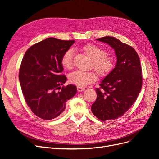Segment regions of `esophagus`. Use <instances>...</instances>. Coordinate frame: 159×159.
Masks as SVG:
<instances>
[{
    "instance_id": "34e87169",
    "label": "esophagus",
    "mask_w": 159,
    "mask_h": 159,
    "mask_svg": "<svg viewBox=\"0 0 159 159\" xmlns=\"http://www.w3.org/2000/svg\"><path fill=\"white\" fill-rule=\"evenodd\" d=\"M77 89H78V91H83L85 90V88L80 87V86H78V87H77Z\"/></svg>"
}]
</instances>
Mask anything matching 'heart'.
<instances>
[{"mask_svg": "<svg viewBox=\"0 0 159 159\" xmlns=\"http://www.w3.org/2000/svg\"><path fill=\"white\" fill-rule=\"evenodd\" d=\"M84 50L91 60V67L99 76H105L112 70L114 67V60L111 56L106 54L102 48L94 44L84 46ZM74 51L67 50L62 56L61 64L67 69L73 67ZM95 80V75L90 71L76 70L69 75L70 82L78 86H85Z\"/></svg>", "mask_w": 159, "mask_h": 159, "instance_id": "1", "label": "heart"}]
</instances>
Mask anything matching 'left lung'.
Here are the masks:
<instances>
[{"instance_id": "obj_1", "label": "left lung", "mask_w": 159, "mask_h": 159, "mask_svg": "<svg viewBox=\"0 0 159 159\" xmlns=\"http://www.w3.org/2000/svg\"><path fill=\"white\" fill-rule=\"evenodd\" d=\"M115 50V68L95 88L97 99L91 111L102 121L114 120L124 115L135 102L142 88L140 59L133 47L113 36L97 38Z\"/></svg>"}]
</instances>
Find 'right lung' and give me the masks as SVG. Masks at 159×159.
Returning <instances> with one entry per match:
<instances>
[{
	"mask_svg": "<svg viewBox=\"0 0 159 159\" xmlns=\"http://www.w3.org/2000/svg\"><path fill=\"white\" fill-rule=\"evenodd\" d=\"M74 43L48 38L30 47L23 57L19 70L22 93L32 111L42 119L58 117L77 92L74 85L61 89L67 80L61 74V57Z\"/></svg>",
	"mask_w": 159,
	"mask_h": 159,
	"instance_id": "obj_1",
	"label": "right lung"
}]
</instances>
